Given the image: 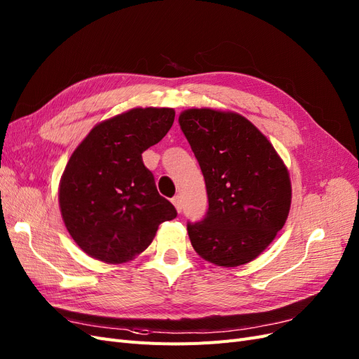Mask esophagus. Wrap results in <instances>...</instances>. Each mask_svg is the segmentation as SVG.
I'll use <instances>...</instances> for the list:
<instances>
[{
  "mask_svg": "<svg viewBox=\"0 0 359 359\" xmlns=\"http://www.w3.org/2000/svg\"><path fill=\"white\" fill-rule=\"evenodd\" d=\"M172 203L175 205V208H177V211L178 212H181V210H182V201H181V196H175L172 199Z\"/></svg>",
  "mask_w": 359,
  "mask_h": 359,
  "instance_id": "obj_1",
  "label": "esophagus"
}]
</instances>
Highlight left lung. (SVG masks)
<instances>
[{
  "mask_svg": "<svg viewBox=\"0 0 359 359\" xmlns=\"http://www.w3.org/2000/svg\"><path fill=\"white\" fill-rule=\"evenodd\" d=\"M180 126L198 158L208 194L202 220L187 223L193 248L219 266L257 257L285 226L290 180L274 147L238 114L189 109Z\"/></svg>",
  "mask_w": 359,
  "mask_h": 359,
  "instance_id": "left-lung-1",
  "label": "left lung"
}]
</instances>
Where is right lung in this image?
<instances>
[{
  "instance_id": "add662e5",
  "label": "right lung",
  "mask_w": 359,
  "mask_h": 359,
  "mask_svg": "<svg viewBox=\"0 0 359 359\" xmlns=\"http://www.w3.org/2000/svg\"><path fill=\"white\" fill-rule=\"evenodd\" d=\"M173 119L169 107H137L95 126L74 149L61 178L60 206L69 233L86 255L126 262L151 244L160 223L177 217L142 160Z\"/></svg>"
}]
</instances>
